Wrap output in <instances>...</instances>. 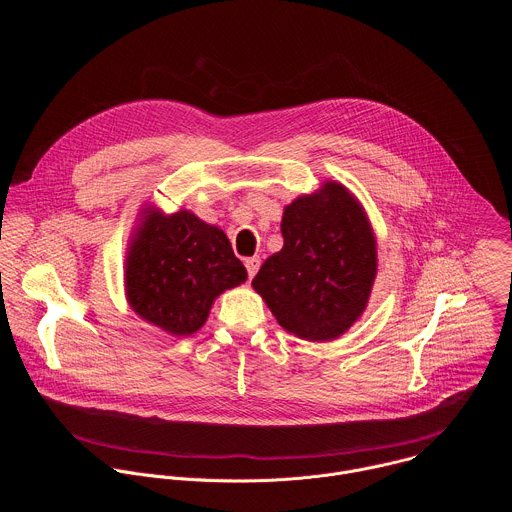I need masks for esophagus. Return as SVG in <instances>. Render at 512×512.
<instances>
[{
    "instance_id": "obj_1",
    "label": "esophagus",
    "mask_w": 512,
    "mask_h": 512,
    "mask_svg": "<svg viewBox=\"0 0 512 512\" xmlns=\"http://www.w3.org/2000/svg\"><path fill=\"white\" fill-rule=\"evenodd\" d=\"M259 265H261V259H259V257H249V259H245V267H247L249 277H253V275L259 271Z\"/></svg>"
}]
</instances>
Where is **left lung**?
<instances>
[{
    "instance_id": "obj_1",
    "label": "left lung",
    "mask_w": 512,
    "mask_h": 512,
    "mask_svg": "<svg viewBox=\"0 0 512 512\" xmlns=\"http://www.w3.org/2000/svg\"><path fill=\"white\" fill-rule=\"evenodd\" d=\"M283 249L253 279L281 328L326 342L342 336L369 304L377 277V241L360 202L340 182L287 204Z\"/></svg>"
}]
</instances>
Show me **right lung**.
<instances>
[{
    "instance_id": "obj_1",
    "label": "right lung",
    "mask_w": 512,
    "mask_h": 512,
    "mask_svg": "<svg viewBox=\"0 0 512 512\" xmlns=\"http://www.w3.org/2000/svg\"><path fill=\"white\" fill-rule=\"evenodd\" d=\"M125 257L131 310L172 336H190L225 289L247 279L227 235L190 210L143 208Z\"/></svg>"
}]
</instances>
